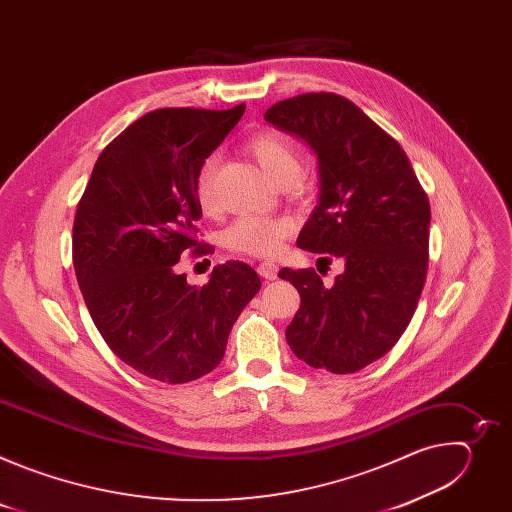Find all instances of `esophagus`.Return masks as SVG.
Segmentation results:
<instances>
[{"label": "esophagus", "mask_w": 512, "mask_h": 512, "mask_svg": "<svg viewBox=\"0 0 512 512\" xmlns=\"http://www.w3.org/2000/svg\"><path fill=\"white\" fill-rule=\"evenodd\" d=\"M257 271H259V275H261L263 279H269V281L277 277V265H275V263H271V261H263V263H259Z\"/></svg>", "instance_id": "34e87169"}]
</instances>
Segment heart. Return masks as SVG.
Masks as SVG:
<instances>
[{
	"label": "heart",
	"instance_id": "obj_1",
	"mask_svg": "<svg viewBox=\"0 0 512 512\" xmlns=\"http://www.w3.org/2000/svg\"><path fill=\"white\" fill-rule=\"evenodd\" d=\"M247 152L275 186H289L291 182H296L302 170L296 143L279 131L269 129L253 135L247 143ZM216 166L218 160L210 156L196 176V198L204 212L216 210ZM291 229H294L291 223L281 216H243L225 231L223 243L235 253L251 257H273L283 249Z\"/></svg>",
	"mask_w": 512,
	"mask_h": 512
}]
</instances>
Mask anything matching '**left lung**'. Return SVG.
<instances>
[{"label":"left lung","instance_id":"8db88e82","mask_svg":"<svg viewBox=\"0 0 512 512\" xmlns=\"http://www.w3.org/2000/svg\"><path fill=\"white\" fill-rule=\"evenodd\" d=\"M263 117L318 160V204L298 247L344 265L332 285L314 269L279 271L302 300L287 344L314 369L356 373L385 356L413 318L427 273V196L401 145L340 95L291 97Z\"/></svg>","mask_w":512,"mask_h":512}]
</instances>
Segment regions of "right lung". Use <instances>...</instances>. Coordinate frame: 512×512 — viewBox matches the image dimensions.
<instances>
[{"label":"right lung","instance_id":"1","mask_svg":"<svg viewBox=\"0 0 512 512\" xmlns=\"http://www.w3.org/2000/svg\"><path fill=\"white\" fill-rule=\"evenodd\" d=\"M245 113L158 109L137 119L99 156L72 227V261L91 318L109 348L137 373L188 383L221 364L233 324L261 279L229 261L196 287L180 255L202 208L196 176Z\"/></svg>","mask_w":512,"mask_h":512}]
</instances>
